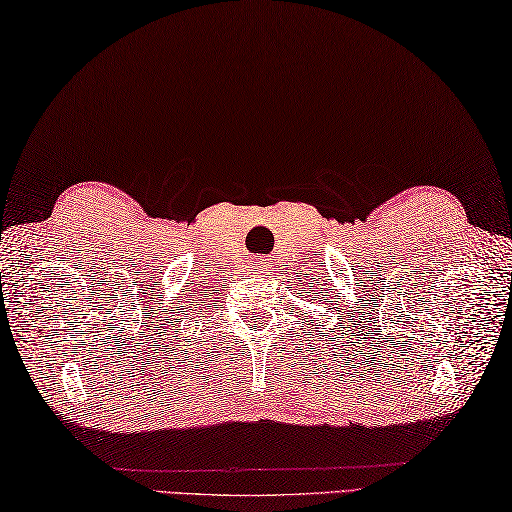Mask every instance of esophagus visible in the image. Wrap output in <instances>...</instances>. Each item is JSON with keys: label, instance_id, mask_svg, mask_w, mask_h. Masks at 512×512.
Instances as JSON below:
<instances>
[{"label": "esophagus", "instance_id": "obj_1", "mask_svg": "<svg viewBox=\"0 0 512 512\" xmlns=\"http://www.w3.org/2000/svg\"><path fill=\"white\" fill-rule=\"evenodd\" d=\"M258 267H263V269H265V263H263V258H260V263H258Z\"/></svg>", "mask_w": 512, "mask_h": 512}]
</instances>
